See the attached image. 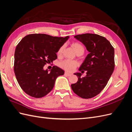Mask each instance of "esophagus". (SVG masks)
I'll return each instance as SVG.
<instances>
[{
    "label": "esophagus",
    "mask_w": 132,
    "mask_h": 132,
    "mask_svg": "<svg viewBox=\"0 0 132 132\" xmlns=\"http://www.w3.org/2000/svg\"><path fill=\"white\" fill-rule=\"evenodd\" d=\"M64 74H65V75L68 76V77H69V76H70V75H71V74H70V73H67V72H65Z\"/></svg>",
    "instance_id": "obj_1"
}]
</instances>
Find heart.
<instances>
[{
	"instance_id": "heart-1",
	"label": "heart",
	"mask_w": 132,
	"mask_h": 132,
	"mask_svg": "<svg viewBox=\"0 0 132 132\" xmlns=\"http://www.w3.org/2000/svg\"><path fill=\"white\" fill-rule=\"evenodd\" d=\"M71 45H72L73 47L74 48L76 53H77V54H81L82 55L84 53L85 48L81 43L76 42H73L72 44H71ZM64 48V46H62L59 48L57 52L58 55H60L62 54V53H63ZM78 65V63L77 62L71 61V60H68V59L64 60V61L59 63V66L61 67L62 68L64 69L67 71H73Z\"/></svg>"
}]
</instances>
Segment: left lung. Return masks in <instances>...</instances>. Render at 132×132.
<instances>
[{
	"label": "left lung",
	"instance_id": "8db88e82",
	"mask_svg": "<svg viewBox=\"0 0 132 132\" xmlns=\"http://www.w3.org/2000/svg\"><path fill=\"white\" fill-rule=\"evenodd\" d=\"M74 37L82 42L90 53L87 55L79 68L86 75L81 78V73L74 74L78 77L71 85L75 94L83 98H90L100 93L107 85L114 69V50L107 39L93 34L78 35Z\"/></svg>",
	"mask_w": 132,
	"mask_h": 132
}]
</instances>
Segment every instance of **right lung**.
<instances>
[{
    "label": "right lung",
    "mask_w": 132,
    "mask_h": 132,
    "mask_svg": "<svg viewBox=\"0 0 132 132\" xmlns=\"http://www.w3.org/2000/svg\"><path fill=\"white\" fill-rule=\"evenodd\" d=\"M69 38L34 34L26 36L16 47L14 69L16 78L26 94L35 98L45 96L53 89L58 76L64 71L53 66L49 72L43 67L57 58V53Z\"/></svg>",
    "instance_id": "1"
}]
</instances>
